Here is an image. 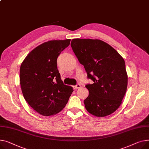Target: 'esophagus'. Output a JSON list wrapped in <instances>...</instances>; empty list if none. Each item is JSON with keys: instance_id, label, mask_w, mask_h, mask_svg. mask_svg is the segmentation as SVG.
I'll use <instances>...</instances> for the list:
<instances>
[{"instance_id": "1", "label": "esophagus", "mask_w": 149, "mask_h": 149, "mask_svg": "<svg viewBox=\"0 0 149 149\" xmlns=\"http://www.w3.org/2000/svg\"><path fill=\"white\" fill-rule=\"evenodd\" d=\"M73 88H74V89H78V88H81V85H80L79 84H76L75 86H73Z\"/></svg>"}]
</instances>
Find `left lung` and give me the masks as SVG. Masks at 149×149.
Here are the masks:
<instances>
[{"mask_svg": "<svg viewBox=\"0 0 149 149\" xmlns=\"http://www.w3.org/2000/svg\"><path fill=\"white\" fill-rule=\"evenodd\" d=\"M71 47L79 63L93 81L86 84L89 95L85 107L96 117H105L120 107L126 94L127 75L123 58L107 42L100 40L75 38Z\"/></svg>", "mask_w": 149, "mask_h": 149, "instance_id": "obj_1", "label": "left lung"}]
</instances>
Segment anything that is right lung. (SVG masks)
I'll return each mask as SVG.
<instances>
[{
    "instance_id": "1",
    "label": "right lung",
    "mask_w": 149,
    "mask_h": 149,
    "mask_svg": "<svg viewBox=\"0 0 149 149\" xmlns=\"http://www.w3.org/2000/svg\"><path fill=\"white\" fill-rule=\"evenodd\" d=\"M70 39L52 40L32 50L20 69V82L26 101L42 116H50L62 110L73 89L64 85L57 67L58 56Z\"/></svg>"
}]
</instances>
